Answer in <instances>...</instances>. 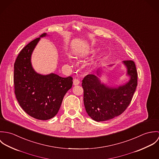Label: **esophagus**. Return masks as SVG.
Wrapping results in <instances>:
<instances>
[{"instance_id":"esophagus-1","label":"esophagus","mask_w":159,"mask_h":159,"mask_svg":"<svg viewBox=\"0 0 159 159\" xmlns=\"http://www.w3.org/2000/svg\"><path fill=\"white\" fill-rule=\"evenodd\" d=\"M80 84V80L78 79H76L75 78L74 80H73V85L74 86H77Z\"/></svg>"}]
</instances>
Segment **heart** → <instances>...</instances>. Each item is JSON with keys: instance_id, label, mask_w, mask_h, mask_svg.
I'll return each mask as SVG.
<instances>
[{"instance_id": "heart-1", "label": "heart", "mask_w": 159, "mask_h": 159, "mask_svg": "<svg viewBox=\"0 0 159 159\" xmlns=\"http://www.w3.org/2000/svg\"><path fill=\"white\" fill-rule=\"evenodd\" d=\"M96 51V49H91V51H88V52H88V53H93V52H95Z\"/></svg>"}]
</instances>
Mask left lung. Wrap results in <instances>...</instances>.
Wrapping results in <instances>:
<instances>
[{
	"instance_id": "left-lung-1",
	"label": "left lung",
	"mask_w": 159,
	"mask_h": 159,
	"mask_svg": "<svg viewBox=\"0 0 159 159\" xmlns=\"http://www.w3.org/2000/svg\"><path fill=\"white\" fill-rule=\"evenodd\" d=\"M122 63L127 68L126 75L130 77L124 84L110 87L102 83L99 78L100 69L96 71V75H88L83 80L86 111L95 121H105L119 116L132 101L137 86L136 66L132 61H124Z\"/></svg>"
}]
</instances>
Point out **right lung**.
I'll return each instance as SVG.
<instances>
[{
    "label": "right lung",
    "mask_w": 159,
    "mask_h": 159,
    "mask_svg": "<svg viewBox=\"0 0 159 159\" xmlns=\"http://www.w3.org/2000/svg\"><path fill=\"white\" fill-rule=\"evenodd\" d=\"M46 33L30 42L18 54L14 64V86L16 99L23 110L32 117L48 120L58 113L62 100L71 89L73 78L55 73L41 75L32 67L31 56Z\"/></svg>",
    "instance_id": "add662e5"
}]
</instances>
